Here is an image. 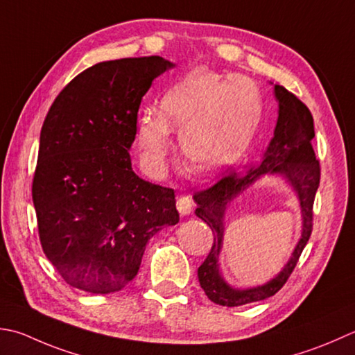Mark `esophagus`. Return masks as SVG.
<instances>
[{
	"label": "esophagus",
	"mask_w": 355,
	"mask_h": 355,
	"mask_svg": "<svg viewBox=\"0 0 355 355\" xmlns=\"http://www.w3.org/2000/svg\"><path fill=\"white\" fill-rule=\"evenodd\" d=\"M193 201L189 197H180L177 201V209L182 215H189L192 212Z\"/></svg>",
	"instance_id": "esophagus-1"
}]
</instances>
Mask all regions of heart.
Masks as SVG:
<instances>
[{
	"instance_id": "obj_1",
	"label": "heart",
	"mask_w": 355,
	"mask_h": 355,
	"mask_svg": "<svg viewBox=\"0 0 355 355\" xmlns=\"http://www.w3.org/2000/svg\"><path fill=\"white\" fill-rule=\"evenodd\" d=\"M260 110L259 92L246 76L200 69L164 94L159 112L149 109L140 115L138 146L146 163L158 171L169 155L171 130H178L187 168L209 175L232 164L248 148Z\"/></svg>"
}]
</instances>
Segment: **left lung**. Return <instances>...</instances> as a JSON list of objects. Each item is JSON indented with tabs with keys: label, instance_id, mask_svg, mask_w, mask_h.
I'll return each mask as SVG.
<instances>
[{
	"label": "left lung",
	"instance_id": "1",
	"mask_svg": "<svg viewBox=\"0 0 355 355\" xmlns=\"http://www.w3.org/2000/svg\"><path fill=\"white\" fill-rule=\"evenodd\" d=\"M279 101V118L265 155L245 173H229L218 183L193 196L197 217L212 229L214 245L203 265L198 268V282L211 302L234 308L272 297L289 279L312 232V206L320 184V163L312 149L314 120L309 109L283 86H274ZM265 175H277L291 186L301 203L302 235L293 255L274 279L249 290L232 288L219 272V254L224 238V215L230 201Z\"/></svg>",
	"mask_w": 355,
	"mask_h": 355
}]
</instances>
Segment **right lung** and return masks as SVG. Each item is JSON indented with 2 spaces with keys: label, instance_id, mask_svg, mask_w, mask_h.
Listing matches in <instances>:
<instances>
[{
  "label": "right lung",
  "instance_id": "1",
  "mask_svg": "<svg viewBox=\"0 0 355 355\" xmlns=\"http://www.w3.org/2000/svg\"><path fill=\"white\" fill-rule=\"evenodd\" d=\"M173 66L155 55L98 62L49 109L32 200L47 260L76 289L121 291L148 241L178 223L173 189L138 177L129 155L143 96Z\"/></svg>",
  "mask_w": 355,
  "mask_h": 355
}]
</instances>
